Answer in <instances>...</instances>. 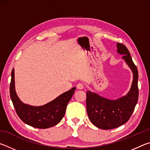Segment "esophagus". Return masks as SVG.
<instances>
[{
  "label": "esophagus",
  "mask_w": 150,
  "mask_h": 150,
  "mask_svg": "<svg viewBox=\"0 0 150 150\" xmlns=\"http://www.w3.org/2000/svg\"><path fill=\"white\" fill-rule=\"evenodd\" d=\"M77 87L79 89H83L84 88V84L83 83H79L77 85Z\"/></svg>",
  "instance_id": "obj_1"
}]
</instances>
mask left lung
I'll use <instances>...</instances> for the list:
<instances>
[{
  "mask_svg": "<svg viewBox=\"0 0 150 150\" xmlns=\"http://www.w3.org/2000/svg\"><path fill=\"white\" fill-rule=\"evenodd\" d=\"M117 52L124 55L122 59L133 73V81L126 95L116 100H110L90 91L87 92V111L94 125L103 130H110L128 122L132 115L138 100V72L130 52L122 44L118 43Z\"/></svg>",
  "mask_w": 150,
  "mask_h": 150,
  "instance_id": "obj_1",
  "label": "left lung"
}]
</instances>
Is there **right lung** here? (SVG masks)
I'll return each instance as SVG.
<instances>
[{"label": "right lung", "mask_w": 150, "mask_h": 150, "mask_svg": "<svg viewBox=\"0 0 150 150\" xmlns=\"http://www.w3.org/2000/svg\"><path fill=\"white\" fill-rule=\"evenodd\" d=\"M76 87H73L43 106H30L22 103L17 96L15 91L14 69L12 70L10 95L14 108L18 116L24 123L34 128L45 129L59 123L65 115L66 107Z\"/></svg>", "instance_id": "1"}]
</instances>
